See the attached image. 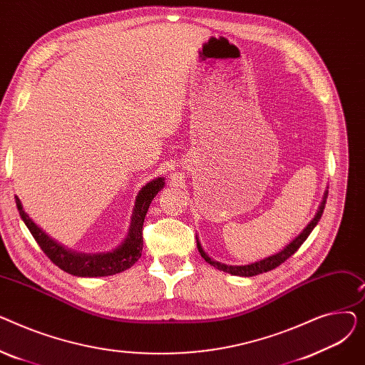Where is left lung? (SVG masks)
<instances>
[{"mask_svg": "<svg viewBox=\"0 0 365 365\" xmlns=\"http://www.w3.org/2000/svg\"><path fill=\"white\" fill-rule=\"evenodd\" d=\"M327 195H329V192L324 194V200H322V202H321V205H319V210H318L317 216L314 217V220L303 229V232H302L294 241H292L289 245H287V247L284 248L282 252H279V253H277V255H274V256H269V257H266V259H263V260H260V262H256V263H252V264H245V266H227V264H222V263H219V262H215V260L210 259V257L204 253V250L201 248V244L197 241L198 250H200L201 256L204 257V260H205L207 263L215 266L216 269H220V271L227 272V274L238 275V277H255V275H259V274H263V272H269V271L275 269V267L279 266L281 263H284L287 259L292 257V256L299 250L300 245L306 241V238L309 237V234L312 232V229L317 226V223L319 222V219H321V216H322L324 207H325V201H327Z\"/></svg>", "mask_w": 365, "mask_h": 365, "instance_id": "8db88e82", "label": "left lung"}]
</instances>
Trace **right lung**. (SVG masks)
<instances>
[{
    "label": "right lung",
    "mask_w": 365,
    "mask_h": 365,
    "mask_svg": "<svg viewBox=\"0 0 365 365\" xmlns=\"http://www.w3.org/2000/svg\"><path fill=\"white\" fill-rule=\"evenodd\" d=\"M164 187V179L158 178L155 180L149 182L146 186L142 187L136 198V204H134V212L131 217L130 232L127 240L117 248V250L106 255H78L68 252L66 248L50 240L40 227H38L24 212L22 204L16 198V205L21 215L22 220L28 226L29 232L41 247V250L46 253V256L62 271L72 274L75 277H108L115 275L118 272H123L128 269L139 260L142 256L143 248V222L145 216L148 213L149 204L152 202L153 197H155L160 190Z\"/></svg>",
    "instance_id": "1"
}]
</instances>
